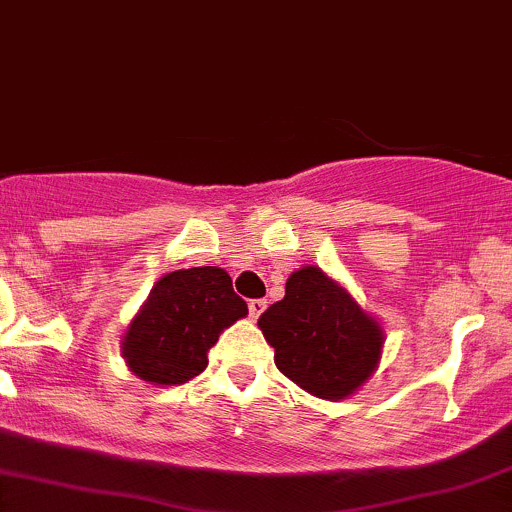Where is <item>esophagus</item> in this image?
<instances>
[{
    "label": "esophagus",
    "instance_id": "esophagus-1",
    "mask_svg": "<svg viewBox=\"0 0 512 512\" xmlns=\"http://www.w3.org/2000/svg\"><path fill=\"white\" fill-rule=\"evenodd\" d=\"M266 310V300H249V315H251V320H258V317H261V312Z\"/></svg>",
    "mask_w": 512,
    "mask_h": 512
}]
</instances>
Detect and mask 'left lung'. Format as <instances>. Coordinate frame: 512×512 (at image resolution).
<instances>
[{
    "instance_id": "8db88e82",
    "label": "left lung",
    "mask_w": 512,
    "mask_h": 512,
    "mask_svg": "<svg viewBox=\"0 0 512 512\" xmlns=\"http://www.w3.org/2000/svg\"><path fill=\"white\" fill-rule=\"evenodd\" d=\"M258 327L276 349L278 371L324 400L349 398L381 359V324L317 266L288 278L285 298L258 317Z\"/></svg>"
}]
</instances>
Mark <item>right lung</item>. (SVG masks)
<instances>
[{
    "label": "right lung",
    "mask_w": 512,
    "mask_h": 512,
    "mask_svg": "<svg viewBox=\"0 0 512 512\" xmlns=\"http://www.w3.org/2000/svg\"><path fill=\"white\" fill-rule=\"evenodd\" d=\"M246 315L249 307L222 268L166 273L126 329L122 356L141 381L180 386L205 371L219 334Z\"/></svg>",
    "instance_id": "obj_1"
}]
</instances>
